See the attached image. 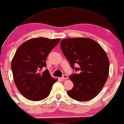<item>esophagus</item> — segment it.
I'll return each mask as SVG.
<instances>
[{
  "label": "esophagus",
  "instance_id": "obj_1",
  "mask_svg": "<svg viewBox=\"0 0 124 124\" xmlns=\"http://www.w3.org/2000/svg\"><path fill=\"white\" fill-rule=\"evenodd\" d=\"M68 78V76L67 75H66V74H64V75H63V76L61 77V79L62 80H64V79H66Z\"/></svg>",
  "mask_w": 124,
  "mask_h": 124
}]
</instances>
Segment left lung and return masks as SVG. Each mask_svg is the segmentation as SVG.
<instances>
[{"instance_id": "8db88e82", "label": "left lung", "mask_w": 124, "mask_h": 124, "mask_svg": "<svg viewBox=\"0 0 124 124\" xmlns=\"http://www.w3.org/2000/svg\"><path fill=\"white\" fill-rule=\"evenodd\" d=\"M61 48L72 69L79 71L70 79L73 87L68 90V96L80 101L91 100L100 93L109 76V61L103 48L89 38L63 39ZM78 64V68L74 65Z\"/></svg>"}]
</instances>
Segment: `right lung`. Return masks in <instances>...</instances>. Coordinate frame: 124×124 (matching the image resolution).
Here are the masks:
<instances>
[{
	"label": "right lung",
	"instance_id": "right-lung-1",
	"mask_svg": "<svg viewBox=\"0 0 124 124\" xmlns=\"http://www.w3.org/2000/svg\"><path fill=\"white\" fill-rule=\"evenodd\" d=\"M60 39H31L17 49L11 62L14 80L17 89L29 100L39 101L48 96L55 79L46 67V58Z\"/></svg>",
	"mask_w": 124,
	"mask_h": 124
}]
</instances>
